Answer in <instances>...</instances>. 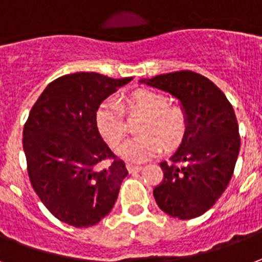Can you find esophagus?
Listing matches in <instances>:
<instances>
[{
  "mask_svg": "<svg viewBox=\"0 0 262 262\" xmlns=\"http://www.w3.org/2000/svg\"><path fill=\"white\" fill-rule=\"evenodd\" d=\"M126 167H127V170H129V173H136V171L141 170V166H140V165H132V163H127Z\"/></svg>",
  "mask_w": 262,
  "mask_h": 262,
  "instance_id": "1",
  "label": "esophagus"
}]
</instances>
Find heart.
I'll return each instance as SVG.
<instances>
[{"label":"heart","instance_id":"1","mask_svg":"<svg viewBox=\"0 0 262 262\" xmlns=\"http://www.w3.org/2000/svg\"><path fill=\"white\" fill-rule=\"evenodd\" d=\"M129 105L145 117L139 127L141 135L118 147L117 154L121 158L129 162H141L157 155L162 145L173 147L183 139L185 132L184 111L180 107L167 105V100L162 95L140 89L130 95ZM96 125L100 135L113 147L119 144L126 135L123 111L114 100H105L99 105L96 111Z\"/></svg>","mask_w":262,"mask_h":262}]
</instances>
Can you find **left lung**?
Masks as SVG:
<instances>
[{
    "instance_id": "obj_1",
    "label": "left lung",
    "mask_w": 262,
    "mask_h": 262,
    "mask_svg": "<svg viewBox=\"0 0 262 262\" xmlns=\"http://www.w3.org/2000/svg\"><path fill=\"white\" fill-rule=\"evenodd\" d=\"M139 82L179 100L185 114L183 140L169 161L161 162L163 180L154 198L171 217H199L219 201L233 174L241 137L232 105L214 83L192 71Z\"/></svg>"
}]
</instances>
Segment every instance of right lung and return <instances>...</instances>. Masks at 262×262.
<instances>
[{"label":"right lung","mask_w":262,"mask_h":262,"mask_svg":"<svg viewBox=\"0 0 262 262\" xmlns=\"http://www.w3.org/2000/svg\"><path fill=\"white\" fill-rule=\"evenodd\" d=\"M133 79L74 73L45 88L23 129V149L34 191L56 219L77 228L97 224L115 205L125 163L111 152L96 111ZM113 159L107 168L97 165Z\"/></svg>","instance_id":"1"}]
</instances>
